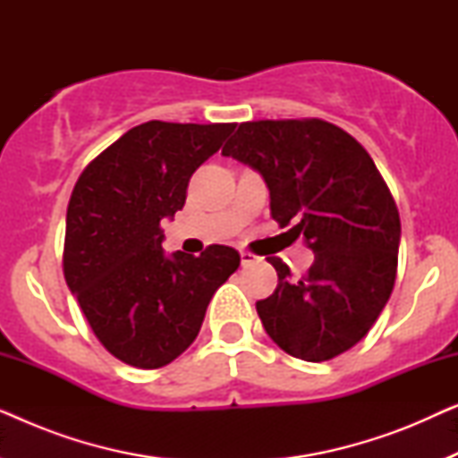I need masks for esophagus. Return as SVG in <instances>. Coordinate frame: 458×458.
<instances>
[{"mask_svg":"<svg viewBox=\"0 0 458 458\" xmlns=\"http://www.w3.org/2000/svg\"><path fill=\"white\" fill-rule=\"evenodd\" d=\"M240 256H242V265L243 267H248V265H252V262H259L260 260L259 256H254L252 252H246V250H242Z\"/></svg>","mask_w":458,"mask_h":458,"instance_id":"1","label":"esophagus"}]
</instances>
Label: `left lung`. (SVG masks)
I'll list each match as a JSON object with an SVG mask.
<instances>
[{
    "label": "left lung",
    "mask_w": 458,
    "mask_h": 458,
    "mask_svg": "<svg viewBox=\"0 0 458 458\" xmlns=\"http://www.w3.org/2000/svg\"><path fill=\"white\" fill-rule=\"evenodd\" d=\"M223 156L265 179L271 216L302 235L315 262L293 279L281 259H267L277 290L256 302L268 337L309 362L346 352L369 334L396 281L400 216L367 149L335 124L242 123Z\"/></svg>",
    "instance_id": "obj_1"
}]
</instances>
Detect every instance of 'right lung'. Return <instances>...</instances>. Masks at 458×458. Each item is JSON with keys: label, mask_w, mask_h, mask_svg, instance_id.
<instances>
[{"label": "right lung", "mask_w": 458, "mask_h": 458, "mask_svg": "<svg viewBox=\"0 0 458 458\" xmlns=\"http://www.w3.org/2000/svg\"><path fill=\"white\" fill-rule=\"evenodd\" d=\"M235 124L149 121L89 162L66 212L64 277L110 354L158 369L183 354L212 296L240 267L229 246L162 250L160 223L183 208L196 168Z\"/></svg>", "instance_id": "right-lung-1"}]
</instances>
